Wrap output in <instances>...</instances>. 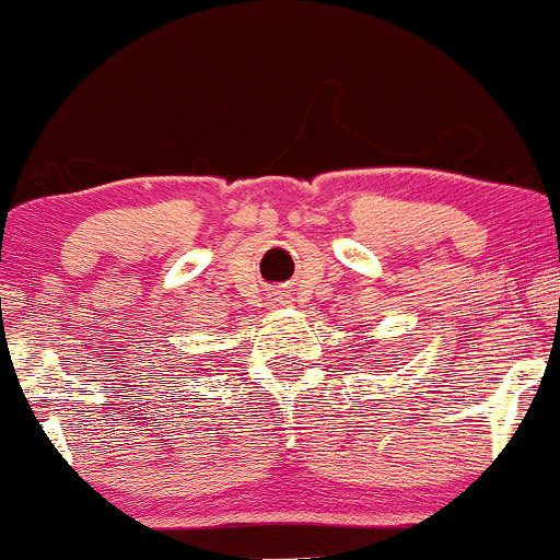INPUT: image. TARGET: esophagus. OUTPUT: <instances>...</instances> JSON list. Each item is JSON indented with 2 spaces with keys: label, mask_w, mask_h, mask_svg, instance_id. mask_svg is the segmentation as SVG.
<instances>
[{
  "label": "esophagus",
  "mask_w": 560,
  "mask_h": 560,
  "mask_svg": "<svg viewBox=\"0 0 560 560\" xmlns=\"http://www.w3.org/2000/svg\"><path fill=\"white\" fill-rule=\"evenodd\" d=\"M281 302H287V300H284V298H281Z\"/></svg>",
  "instance_id": "34e87169"
}]
</instances>
